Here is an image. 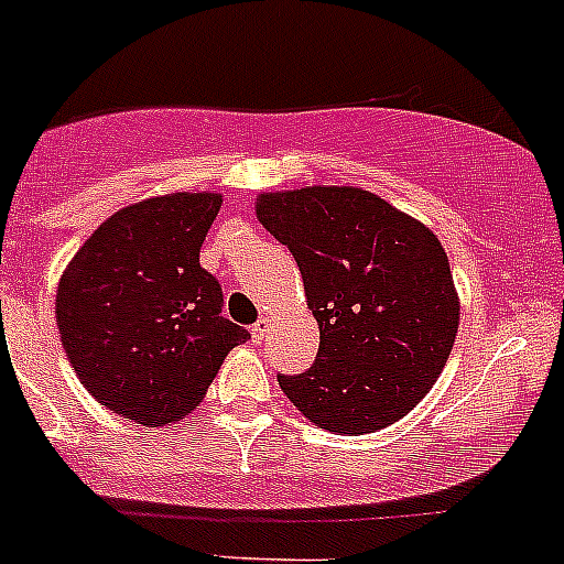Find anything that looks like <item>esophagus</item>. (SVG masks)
<instances>
[{"label": "esophagus", "instance_id": "34e87169", "mask_svg": "<svg viewBox=\"0 0 564 564\" xmlns=\"http://www.w3.org/2000/svg\"><path fill=\"white\" fill-rule=\"evenodd\" d=\"M265 336H268V322H265V318H259L257 325L251 327V341L262 344V341H265Z\"/></svg>", "mask_w": 564, "mask_h": 564}]
</instances>
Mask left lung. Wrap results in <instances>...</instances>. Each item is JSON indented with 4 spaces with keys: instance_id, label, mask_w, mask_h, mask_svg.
Here are the masks:
<instances>
[{
    "instance_id": "left-lung-1",
    "label": "left lung",
    "mask_w": 564,
    "mask_h": 564,
    "mask_svg": "<svg viewBox=\"0 0 564 564\" xmlns=\"http://www.w3.org/2000/svg\"><path fill=\"white\" fill-rule=\"evenodd\" d=\"M259 223L288 246L318 322L316 361L279 387L322 430L367 435L432 390L460 322L435 234L352 186L262 194Z\"/></svg>"
}]
</instances>
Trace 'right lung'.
Wrapping results in <instances>:
<instances>
[{"label":"right lung","mask_w":564,"mask_h":564,"mask_svg":"<svg viewBox=\"0 0 564 564\" xmlns=\"http://www.w3.org/2000/svg\"><path fill=\"white\" fill-rule=\"evenodd\" d=\"M217 194H169L112 214L58 282L56 322L73 370L98 403L166 426L206 395L223 358L251 338L223 316L200 268Z\"/></svg>","instance_id":"1"}]
</instances>
